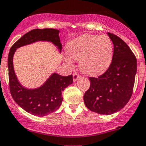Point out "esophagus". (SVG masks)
Here are the masks:
<instances>
[{"mask_svg":"<svg viewBox=\"0 0 146 146\" xmlns=\"http://www.w3.org/2000/svg\"><path fill=\"white\" fill-rule=\"evenodd\" d=\"M80 76L78 75L77 73H73V82H76L78 80V78H80Z\"/></svg>","mask_w":146,"mask_h":146,"instance_id":"esophagus-1","label":"esophagus"}]
</instances>
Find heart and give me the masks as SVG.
Here are the masks:
<instances>
[{"mask_svg":"<svg viewBox=\"0 0 146 146\" xmlns=\"http://www.w3.org/2000/svg\"><path fill=\"white\" fill-rule=\"evenodd\" d=\"M69 55L64 60L73 66V59L79 61V68L83 73L94 76L105 71L111 62L113 44L106 35H84L72 40L68 45Z\"/></svg>","mask_w":146,"mask_h":146,"instance_id":"1","label":"heart"}]
</instances>
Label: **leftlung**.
I'll use <instances>...</instances> for the list:
<instances>
[{
  "instance_id": "left-lung-1",
  "label": "left lung",
  "mask_w": 146,
  "mask_h": 146,
  "mask_svg": "<svg viewBox=\"0 0 146 146\" xmlns=\"http://www.w3.org/2000/svg\"><path fill=\"white\" fill-rule=\"evenodd\" d=\"M107 35L114 45L111 63L104 74L90 78V87L84 96L89 110L106 115L120 111L129 102L137 73V59L130 48L116 35Z\"/></svg>"
}]
</instances>
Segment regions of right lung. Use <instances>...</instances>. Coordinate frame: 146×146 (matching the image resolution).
<instances>
[{
    "mask_svg": "<svg viewBox=\"0 0 146 146\" xmlns=\"http://www.w3.org/2000/svg\"><path fill=\"white\" fill-rule=\"evenodd\" d=\"M59 31L54 29H34L20 37L10 48L8 56L10 92L14 101L31 115L43 117L59 109L62 102V92L73 83V76H62L53 73L42 85L35 89L24 87L17 79L13 66V56L17 48L36 42H50L59 53L62 45Z\"/></svg>",
    "mask_w": 146,
    "mask_h": 146,
    "instance_id": "1",
    "label": "right lung"
}]
</instances>
